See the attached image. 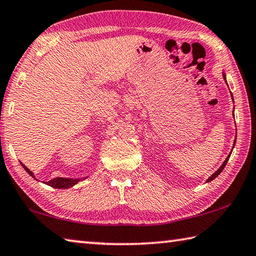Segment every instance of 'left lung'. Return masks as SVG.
Instances as JSON below:
<instances>
[{
	"instance_id": "obj_1",
	"label": "left lung",
	"mask_w": 256,
	"mask_h": 256,
	"mask_svg": "<svg viewBox=\"0 0 256 256\" xmlns=\"http://www.w3.org/2000/svg\"><path fill=\"white\" fill-rule=\"evenodd\" d=\"M222 76H224V78H225V75H222ZM235 142H236V140L234 141V146H235ZM230 156H227L226 158V160L224 161V162H222V166H220V169H218L217 171H216V172L215 174H212L210 176H209V178H208V182H209V181H212V180H214V179H215L216 178V176H218V174H220V172H222V170H224V168H225V166H226V164H227V161H228V159H230Z\"/></svg>"
}]
</instances>
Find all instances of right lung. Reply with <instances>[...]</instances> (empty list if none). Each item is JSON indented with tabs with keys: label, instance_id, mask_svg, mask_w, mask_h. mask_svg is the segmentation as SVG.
<instances>
[{
	"label": "right lung",
	"instance_id": "add662e5",
	"mask_svg": "<svg viewBox=\"0 0 256 256\" xmlns=\"http://www.w3.org/2000/svg\"><path fill=\"white\" fill-rule=\"evenodd\" d=\"M22 166L23 168H24V170L26 171L28 174H29L31 176H34V174L31 172V171L26 168V166H24V164H22ZM78 181H80V179H66V178H54V179H52V180H50V181H47V182H44V184H49V186H51V187H54V188H59V189H66V188H70V187H72V186H75Z\"/></svg>",
	"mask_w": 256,
	"mask_h": 256
}]
</instances>
